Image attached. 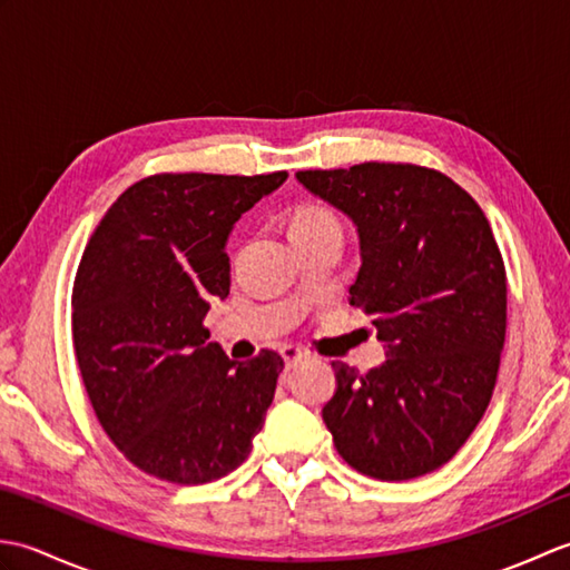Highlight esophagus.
<instances>
[{
  "label": "esophagus",
  "instance_id": "34e87169",
  "mask_svg": "<svg viewBox=\"0 0 570 570\" xmlns=\"http://www.w3.org/2000/svg\"><path fill=\"white\" fill-rule=\"evenodd\" d=\"M282 357H284V365H286V370H294L298 362H304V360H308V355L304 353V350L301 347H294V345H286L284 350H282Z\"/></svg>",
  "mask_w": 570,
  "mask_h": 570
}]
</instances>
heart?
Here are the masks:
<instances>
[{
	"label": "heart",
	"mask_w": 570,
	"mask_h": 570,
	"mask_svg": "<svg viewBox=\"0 0 570 570\" xmlns=\"http://www.w3.org/2000/svg\"><path fill=\"white\" fill-rule=\"evenodd\" d=\"M292 237L294 242L321 239V237H343V223L328 205L304 203L292 215Z\"/></svg>",
	"instance_id": "heart-1"
}]
</instances>
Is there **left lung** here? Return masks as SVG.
Returning a JSON list of instances; mask_svg holds the SVG:
<instances>
[{
	"label": "left lung",
	"instance_id": "8db88e82",
	"mask_svg": "<svg viewBox=\"0 0 570 570\" xmlns=\"http://www.w3.org/2000/svg\"><path fill=\"white\" fill-rule=\"evenodd\" d=\"M296 178L357 225L350 304L386 345V362L367 374L333 362L323 421L337 453L386 482L439 470L475 431L498 382L507 272L488 217L455 180L416 164Z\"/></svg>",
	"mask_w": 570,
	"mask_h": 570
}]
</instances>
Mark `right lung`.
I'll list each match as a JSON object with an SVG mask.
<instances>
[{"label":"right lung","instance_id":"1","mask_svg":"<svg viewBox=\"0 0 570 570\" xmlns=\"http://www.w3.org/2000/svg\"><path fill=\"white\" fill-rule=\"evenodd\" d=\"M286 171L156 174L105 213L72 282V347L102 431L131 465L203 485L245 463L284 360L208 343L229 294V229Z\"/></svg>","mask_w":570,"mask_h":570}]
</instances>
